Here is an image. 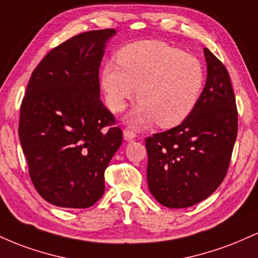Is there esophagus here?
I'll return each instance as SVG.
<instances>
[{"label":"esophagus","instance_id":"1","mask_svg":"<svg viewBox=\"0 0 258 258\" xmlns=\"http://www.w3.org/2000/svg\"><path fill=\"white\" fill-rule=\"evenodd\" d=\"M123 138L126 141H133L136 138V132L131 128H125L123 130Z\"/></svg>","mask_w":258,"mask_h":258}]
</instances>
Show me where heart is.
<instances>
[{
	"label": "heart",
	"instance_id": "1",
	"mask_svg": "<svg viewBox=\"0 0 258 258\" xmlns=\"http://www.w3.org/2000/svg\"><path fill=\"white\" fill-rule=\"evenodd\" d=\"M205 72L194 55L162 41H139L121 48L117 64L109 61L102 74L106 104L114 112L126 108L136 94L141 104L135 123L155 121L161 127L183 122L199 102Z\"/></svg>",
	"mask_w": 258,
	"mask_h": 258
}]
</instances>
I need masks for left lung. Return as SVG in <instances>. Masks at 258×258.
Here are the masks:
<instances>
[{"label": "left lung", "mask_w": 258, "mask_h": 258, "mask_svg": "<svg viewBox=\"0 0 258 258\" xmlns=\"http://www.w3.org/2000/svg\"><path fill=\"white\" fill-rule=\"evenodd\" d=\"M206 85L197 106L178 126L146 138L147 179L161 205L184 209L220 186L238 135V110L229 74L210 49Z\"/></svg>", "instance_id": "8db88e82"}]
</instances>
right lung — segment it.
<instances>
[{
    "mask_svg": "<svg viewBox=\"0 0 258 258\" xmlns=\"http://www.w3.org/2000/svg\"><path fill=\"white\" fill-rule=\"evenodd\" d=\"M114 29L86 31L54 47L31 74L19 139L37 193L86 209L104 194V172L122 131L100 100L99 67Z\"/></svg>",
    "mask_w": 258,
    "mask_h": 258,
    "instance_id": "right-lung-1",
    "label": "right lung"
}]
</instances>
